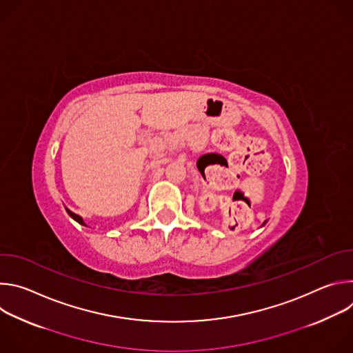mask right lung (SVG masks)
<instances>
[{"mask_svg":"<svg viewBox=\"0 0 353 353\" xmlns=\"http://www.w3.org/2000/svg\"><path fill=\"white\" fill-rule=\"evenodd\" d=\"M67 212H68V215H70V216H71V218H72V219H75V221H77V222H78V223H81V225H85V223H83V221H82V218H81V216H78V215H77V214H74V212H71V211H68V210H67Z\"/></svg>","mask_w":353,"mask_h":353,"instance_id":"right-lung-1","label":"right lung"}]
</instances>
